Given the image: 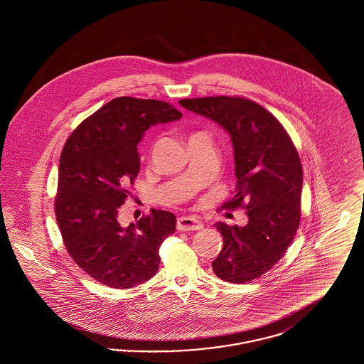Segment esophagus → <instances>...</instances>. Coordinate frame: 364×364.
Masks as SVG:
<instances>
[{
    "mask_svg": "<svg viewBox=\"0 0 364 364\" xmlns=\"http://www.w3.org/2000/svg\"><path fill=\"white\" fill-rule=\"evenodd\" d=\"M202 228H203V224L193 217L183 215V217L177 218V229L178 230H199Z\"/></svg>",
    "mask_w": 364,
    "mask_h": 364,
    "instance_id": "esophagus-1",
    "label": "esophagus"
}]
</instances>
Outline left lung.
<instances>
[{"mask_svg": "<svg viewBox=\"0 0 364 364\" xmlns=\"http://www.w3.org/2000/svg\"><path fill=\"white\" fill-rule=\"evenodd\" d=\"M180 105L218 122L232 139L237 184L223 208H245L248 224H215L224 247L213 272L232 284L250 282L284 257L300 224L303 169L297 150L281 122L247 98L205 97Z\"/></svg>", "mask_w": 364, "mask_h": 364, "instance_id": "1", "label": "left lung"}]
</instances>
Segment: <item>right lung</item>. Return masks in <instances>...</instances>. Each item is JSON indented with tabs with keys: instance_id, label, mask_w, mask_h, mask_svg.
Here are the masks:
<instances>
[{
	"instance_id": "right-lung-1",
	"label": "right lung",
	"mask_w": 364,
	"mask_h": 364,
	"mask_svg": "<svg viewBox=\"0 0 364 364\" xmlns=\"http://www.w3.org/2000/svg\"><path fill=\"white\" fill-rule=\"evenodd\" d=\"M181 113L168 102L119 97L80 122L60 156L55 220L75 263L109 288L128 289L156 276L159 247L176 217L153 208L122 228L119 208L140 171L138 143L151 125Z\"/></svg>"
}]
</instances>
